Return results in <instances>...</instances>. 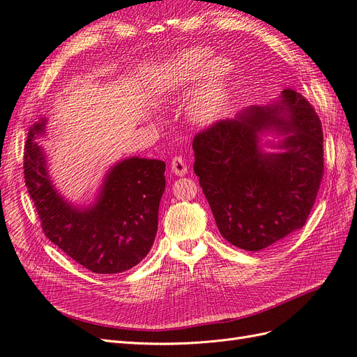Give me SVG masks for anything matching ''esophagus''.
I'll use <instances>...</instances> for the list:
<instances>
[{"instance_id":"esophagus-1","label":"esophagus","mask_w":357,"mask_h":357,"mask_svg":"<svg viewBox=\"0 0 357 357\" xmlns=\"http://www.w3.org/2000/svg\"><path fill=\"white\" fill-rule=\"evenodd\" d=\"M170 170L173 175L176 176H184L187 175V162L182 157H175L170 162Z\"/></svg>"}]
</instances>
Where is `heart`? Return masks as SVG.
Masks as SVG:
<instances>
[{"mask_svg":"<svg viewBox=\"0 0 357 357\" xmlns=\"http://www.w3.org/2000/svg\"><path fill=\"white\" fill-rule=\"evenodd\" d=\"M211 49H187L170 56L160 76L161 94H175L204 76L188 101V118L206 127L226 114L233 79V64L226 56H215Z\"/></svg>","mask_w":357,"mask_h":357,"instance_id":"b5f03b06","label":"heart"}]
</instances>
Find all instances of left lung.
I'll use <instances>...</instances> for the list:
<instances>
[{
  "label": "left lung",
  "mask_w": 357,
  "mask_h": 357,
  "mask_svg": "<svg viewBox=\"0 0 357 357\" xmlns=\"http://www.w3.org/2000/svg\"><path fill=\"white\" fill-rule=\"evenodd\" d=\"M266 132L279 140L263 144ZM192 149L203 195L231 245L260 251L303 227L323 176V131L298 91L218 121L195 137Z\"/></svg>",
  "instance_id": "left-lung-1"
}]
</instances>
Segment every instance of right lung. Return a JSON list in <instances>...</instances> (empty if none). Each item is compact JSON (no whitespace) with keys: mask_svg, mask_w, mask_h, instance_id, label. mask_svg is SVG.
<instances>
[{"mask_svg":"<svg viewBox=\"0 0 357 357\" xmlns=\"http://www.w3.org/2000/svg\"><path fill=\"white\" fill-rule=\"evenodd\" d=\"M46 118L29 127L24 154L25 185L49 241L96 273L128 271L146 257L158 229L166 188L161 160L130 157L112 166L89 205H76L56 190L45 148Z\"/></svg>","mask_w":357,"mask_h":357,"instance_id":"add662e5","label":"right lung"}]
</instances>
